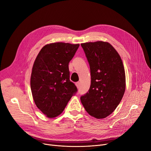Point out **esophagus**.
<instances>
[{"label":"esophagus","instance_id":"obj_1","mask_svg":"<svg viewBox=\"0 0 151 151\" xmlns=\"http://www.w3.org/2000/svg\"><path fill=\"white\" fill-rule=\"evenodd\" d=\"M75 84H76V86L77 87V88L78 89L79 88H80V82H77V83H75Z\"/></svg>","mask_w":151,"mask_h":151}]
</instances>
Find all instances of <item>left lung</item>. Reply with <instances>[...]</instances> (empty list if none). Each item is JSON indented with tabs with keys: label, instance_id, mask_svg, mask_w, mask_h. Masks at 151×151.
Returning <instances> with one entry per match:
<instances>
[{
	"label": "left lung",
	"instance_id": "left-lung-1",
	"mask_svg": "<svg viewBox=\"0 0 151 151\" xmlns=\"http://www.w3.org/2000/svg\"><path fill=\"white\" fill-rule=\"evenodd\" d=\"M81 45L89 63L91 76L89 90L81 97V101L91 116L105 118L115 110L125 92L122 59L108 42H87Z\"/></svg>",
	"mask_w": 151,
	"mask_h": 151
}]
</instances>
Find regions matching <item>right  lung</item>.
Here are the masks:
<instances>
[{
	"label": "right lung",
	"instance_id": "right-lung-1",
	"mask_svg": "<svg viewBox=\"0 0 151 151\" xmlns=\"http://www.w3.org/2000/svg\"><path fill=\"white\" fill-rule=\"evenodd\" d=\"M80 45L57 42L39 52L30 77V88L37 108L47 117L60 115L77 92L70 80L68 63Z\"/></svg>",
	"mask_w": 151,
	"mask_h": 151
}]
</instances>
